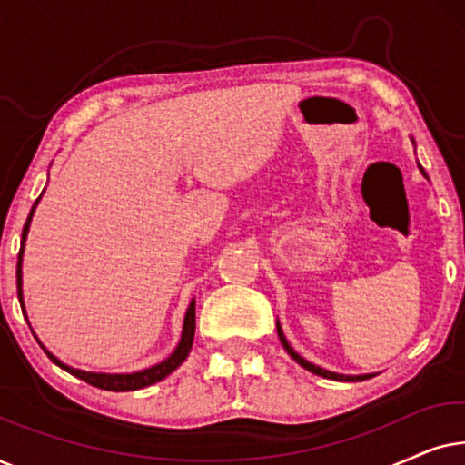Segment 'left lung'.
Segmentation results:
<instances>
[{
  "instance_id": "left-lung-1",
  "label": "left lung",
  "mask_w": 465,
  "mask_h": 465,
  "mask_svg": "<svg viewBox=\"0 0 465 465\" xmlns=\"http://www.w3.org/2000/svg\"><path fill=\"white\" fill-rule=\"evenodd\" d=\"M412 143H415V139H412ZM417 164H419V171H421L423 177H428V173H425V169L421 167V163H417ZM277 334H279V341H282L283 349H285V351L290 353V358L294 360L296 364H301V366L304 368V371H309V372L317 374V377H323V379H334V381H364V379H371V377H374V374H341V372H332V371H326V368H322V366L311 364L309 360H304L301 353H296L294 349H292V345L288 342V339H285V334H283L282 326H279V322H277Z\"/></svg>"
}]
</instances>
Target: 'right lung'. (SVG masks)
Returning <instances> with one entry per match:
<instances>
[{"instance_id": "obj_1", "label": "right lung", "mask_w": 465, "mask_h": 465, "mask_svg": "<svg viewBox=\"0 0 465 465\" xmlns=\"http://www.w3.org/2000/svg\"><path fill=\"white\" fill-rule=\"evenodd\" d=\"M44 194V193H42ZM42 199V196H40ZM37 199L34 203V207H31V212L27 215V222H25L23 226V234H21V252H18V262H16V292H18V302H21V309H23V315H25V302H23V253H25V241H27V234H29V226H31V220H34V213H35V207ZM194 298L193 302L188 304V311L186 315H183V326H182V339L177 342V347L173 349V353L169 355L167 360L158 361V364L150 366V368H143V371H137V372H120V374H112V372H88V371H80V368H72L67 364H63V361L56 358L48 351L46 347L42 345L40 341V347L44 349V353L48 355L50 360L54 361L56 366L63 368V371H67L69 374H74V377H78L82 381H86L88 385L93 387H99V390H107V391H135V390H142V387H148V385H154L158 381H163L167 374H171L175 371L177 366L182 364L183 360L188 358L190 349H193V341H194V328H196V313H194ZM29 323V322H27Z\"/></svg>"}]
</instances>
